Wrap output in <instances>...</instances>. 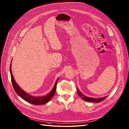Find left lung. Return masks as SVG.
Segmentation results:
<instances>
[{
  "label": "left lung",
  "mask_w": 129,
  "mask_h": 129,
  "mask_svg": "<svg viewBox=\"0 0 129 129\" xmlns=\"http://www.w3.org/2000/svg\"><path fill=\"white\" fill-rule=\"evenodd\" d=\"M77 93H78V95L81 97L82 100H83L84 101H87V102H94V103H99V102H100L104 100L106 98L107 96H105V97H104L103 98H100V99H94V98H88V97H87L86 96H85L84 95H83V94L79 91L78 89L77 88Z\"/></svg>",
  "instance_id": "obj_1"
}]
</instances>
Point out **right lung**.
<instances>
[{"mask_svg":"<svg viewBox=\"0 0 129 129\" xmlns=\"http://www.w3.org/2000/svg\"><path fill=\"white\" fill-rule=\"evenodd\" d=\"M10 71L11 74V81L13 85V87L14 88V91L15 92L18 94V95L24 100L26 101L30 104H32L33 105H42L45 103H47L48 102L50 101V100L53 98L54 96V94L55 93L56 89V84L57 82L59 79V78L56 80L55 82V84L52 90L51 91L45 96H40V97H36V96H31L29 94L26 93L24 91H23L19 86L18 84H17L15 81L14 80V79L13 78V75L12 74V71H11V64H10Z\"/></svg>","mask_w":129,"mask_h":129,"instance_id":"right-lung-1","label":"right lung"}]
</instances>
